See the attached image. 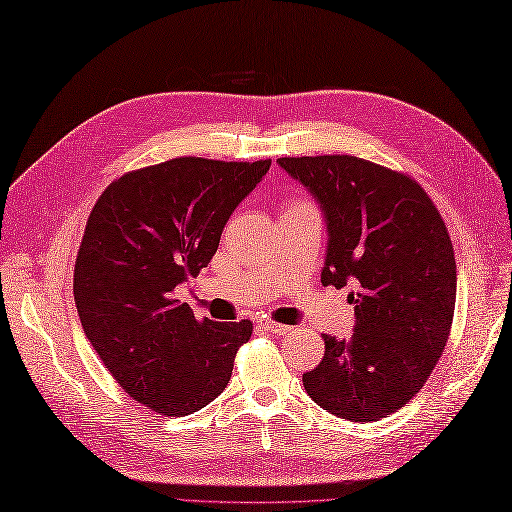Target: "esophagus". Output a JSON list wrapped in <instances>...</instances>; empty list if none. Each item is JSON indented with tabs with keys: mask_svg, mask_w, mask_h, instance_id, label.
<instances>
[{
	"mask_svg": "<svg viewBox=\"0 0 512 512\" xmlns=\"http://www.w3.org/2000/svg\"><path fill=\"white\" fill-rule=\"evenodd\" d=\"M260 328L267 330V332H273V334H289L291 332L289 326H284V323H276V321H271V319L260 321Z\"/></svg>",
	"mask_w": 512,
	"mask_h": 512,
	"instance_id": "obj_1",
	"label": "esophagus"
}]
</instances>
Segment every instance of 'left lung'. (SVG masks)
<instances>
[{"instance_id": "8db88e82", "label": "left lung", "mask_w": 512, "mask_h": 512, "mask_svg": "<svg viewBox=\"0 0 512 512\" xmlns=\"http://www.w3.org/2000/svg\"><path fill=\"white\" fill-rule=\"evenodd\" d=\"M280 167L317 197L328 219L323 286L350 293V341L323 334L326 354L302 376L306 393L347 421H380L421 391L450 339L456 258L421 184L350 154L284 156Z\"/></svg>"}]
</instances>
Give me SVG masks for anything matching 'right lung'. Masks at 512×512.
Here are the masks:
<instances>
[{
	"instance_id": "right-lung-1",
	"label": "right lung",
	"mask_w": 512,
	"mask_h": 512,
	"mask_svg": "<svg viewBox=\"0 0 512 512\" xmlns=\"http://www.w3.org/2000/svg\"><path fill=\"white\" fill-rule=\"evenodd\" d=\"M269 165L180 156L134 169L106 186L86 221L73 269L84 334L121 389L158 415L213 402L252 336L249 319H195L173 289L208 267Z\"/></svg>"
}]
</instances>
